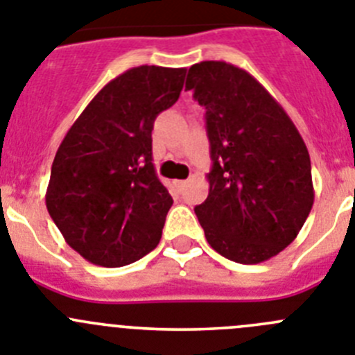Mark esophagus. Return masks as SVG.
<instances>
[{"instance_id": "1", "label": "esophagus", "mask_w": 355, "mask_h": 355, "mask_svg": "<svg viewBox=\"0 0 355 355\" xmlns=\"http://www.w3.org/2000/svg\"><path fill=\"white\" fill-rule=\"evenodd\" d=\"M187 184H188V181H187V180H183V181H175V187L180 188V190H183V188L187 187Z\"/></svg>"}]
</instances>
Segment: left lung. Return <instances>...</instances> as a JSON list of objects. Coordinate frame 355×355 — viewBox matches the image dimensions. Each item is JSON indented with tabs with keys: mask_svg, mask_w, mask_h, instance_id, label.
<instances>
[{
	"mask_svg": "<svg viewBox=\"0 0 355 355\" xmlns=\"http://www.w3.org/2000/svg\"><path fill=\"white\" fill-rule=\"evenodd\" d=\"M187 90L206 108L213 167L196 215L216 252L256 265L297 238L313 208L309 153L284 108L227 62L190 67Z\"/></svg>",
	"mask_w": 355,
	"mask_h": 355,
	"instance_id": "left-lung-1",
	"label": "left lung"
}]
</instances>
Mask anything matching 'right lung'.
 I'll return each instance as SVG.
<instances>
[{"mask_svg":"<svg viewBox=\"0 0 355 355\" xmlns=\"http://www.w3.org/2000/svg\"><path fill=\"white\" fill-rule=\"evenodd\" d=\"M187 69L140 65L96 94L53 159L46 206L81 258L115 268L162 238L172 197L153 165L150 131L183 90Z\"/></svg>","mask_w":355,"mask_h":355,"instance_id":"right-lung-1","label":"right lung"}]
</instances>
